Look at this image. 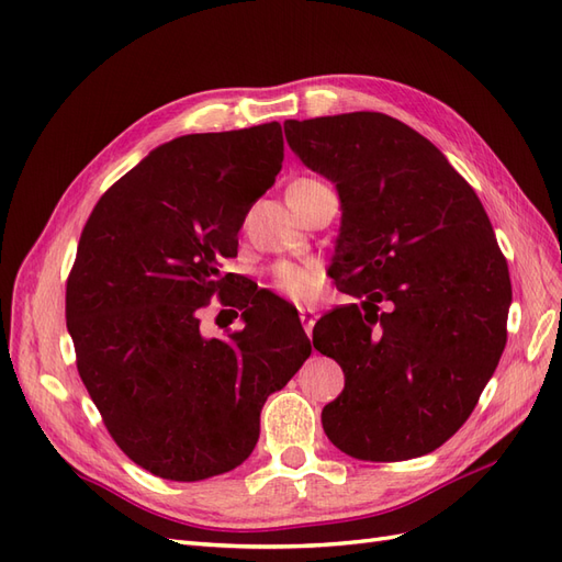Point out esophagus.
<instances>
[{
    "mask_svg": "<svg viewBox=\"0 0 562 562\" xmlns=\"http://www.w3.org/2000/svg\"><path fill=\"white\" fill-rule=\"evenodd\" d=\"M316 318H318L316 310H312V307H302L300 310V321H302V326H304V333H307L310 337H312V330L316 326Z\"/></svg>",
    "mask_w": 562,
    "mask_h": 562,
    "instance_id": "obj_1",
    "label": "esophagus"
}]
</instances>
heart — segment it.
I'll use <instances>...</instances> for the list:
<instances>
[{"mask_svg": "<svg viewBox=\"0 0 562 562\" xmlns=\"http://www.w3.org/2000/svg\"><path fill=\"white\" fill-rule=\"evenodd\" d=\"M274 288L293 300H310L318 291V271L312 265H279L274 269Z\"/></svg>", "mask_w": 562, "mask_h": 562, "instance_id": "b5f03b06", "label": "heart"}]
</instances>
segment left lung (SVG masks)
<instances>
[{
    "label": "left lung",
    "mask_w": 562,
    "mask_h": 562,
    "mask_svg": "<svg viewBox=\"0 0 562 562\" xmlns=\"http://www.w3.org/2000/svg\"><path fill=\"white\" fill-rule=\"evenodd\" d=\"M283 131L335 184L330 277L361 300L314 328L345 372L323 431L366 462L429 454L469 419L506 345L512 279L490 217L443 151L394 116L288 119Z\"/></svg>",
    "instance_id": "8db88e82"
}]
</instances>
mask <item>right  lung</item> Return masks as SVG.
<instances>
[{
	"instance_id": "add662e5",
	"label": "right lung",
	"mask_w": 562,
	"mask_h": 562,
	"mask_svg": "<svg viewBox=\"0 0 562 562\" xmlns=\"http://www.w3.org/2000/svg\"><path fill=\"white\" fill-rule=\"evenodd\" d=\"M281 161L279 122L180 135L116 180L81 232L65 293L79 378L114 443L159 479L239 467L267 396L312 353L297 312L267 314L246 295L241 330H199V310L229 279L220 262Z\"/></svg>"
}]
</instances>
